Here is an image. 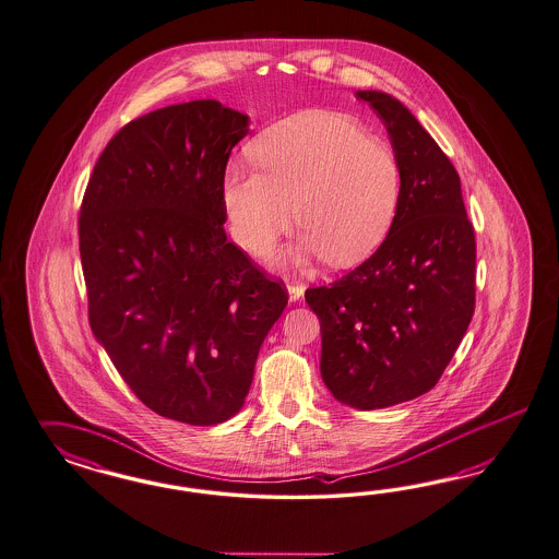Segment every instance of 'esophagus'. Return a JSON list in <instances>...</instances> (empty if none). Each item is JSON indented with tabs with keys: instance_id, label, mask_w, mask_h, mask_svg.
I'll list each match as a JSON object with an SVG mask.
<instances>
[{
	"instance_id": "34e87169",
	"label": "esophagus",
	"mask_w": 559,
	"mask_h": 559,
	"mask_svg": "<svg viewBox=\"0 0 559 559\" xmlns=\"http://www.w3.org/2000/svg\"><path fill=\"white\" fill-rule=\"evenodd\" d=\"M287 290L290 301H299L304 297L305 285L304 283H288Z\"/></svg>"
}]
</instances>
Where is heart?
Segmentation results:
<instances>
[{"mask_svg": "<svg viewBox=\"0 0 559 559\" xmlns=\"http://www.w3.org/2000/svg\"><path fill=\"white\" fill-rule=\"evenodd\" d=\"M255 164H229L221 199L237 241L258 252L295 219L304 236L287 260L353 266L385 239L402 171L390 145L342 112L305 110L255 139Z\"/></svg>", "mask_w": 559, "mask_h": 559, "instance_id": "1", "label": "heart"}]
</instances>
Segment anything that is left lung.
I'll list each match as a JSON object with an SVG mask.
<instances>
[{
	"label": "left lung",
	"instance_id": "1",
	"mask_svg": "<svg viewBox=\"0 0 559 559\" xmlns=\"http://www.w3.org/2000/svg\"><path fill=\"white\" fill-rule=\"evenodd\" d=\"M402 171L390 234L358 269L307 288L320 318L322 379L356 409L409 402L437 385L475 309L474 225L451 159L400 100L360 90Z\"/></svg>",
	"mask_w": 559,
	"mask_h": 559
}]
</instances>
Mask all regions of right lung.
<instances>
[{
	"label": "right lung",
	"mask_w": 559,
	"mask_h": 559,
	"mask_svg": "<svg viewBox=\"0 0 559 559\" xmlns=\"http://www.w3.org/2000/svg\"><path fill=\"white\" fill-rule=\"evenodd\" d=\"M248 115L192 100L131 120L85 188L87 313L120 377L155 414L225 423L243 406L287 288L227 241L221 199Z\"/></svg>",
	"instance_id": "right-lung-1"
}]
</instances>
